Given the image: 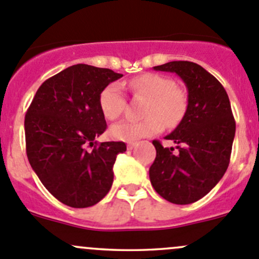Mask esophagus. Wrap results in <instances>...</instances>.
<instances>
[{"label":"esophagus","instance_id":"obj_1","mask_svg":"<svg viewBox=\"0 0 259 259\" xmlns=\"http://www.w3.org/2000/svg\"><path fill=\"white\" fill-rule=\"evenodd\" d=\"M135 146H137V143H129V144H127V149H129V150H133Z\"/></svg>","mask_w":259,"mask_h":259}]
</instances>
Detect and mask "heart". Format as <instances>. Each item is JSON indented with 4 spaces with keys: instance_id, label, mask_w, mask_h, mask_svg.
<instances>
[{
    "instance_id": "b5f03b06",
    "label": "heart",
    "mask_w": 259,
    "mask_h": 259,
    "mask_svg": "<svg viewBox=\"0 0 259 259\" xmlns=\"http://www.w3.org/2000/svg\"><path fill=\"white\" fill-rule=\"evenodd\" d=\"M133 95L146 99L143 111L144 120H122L111 126V135L117 140L134 143L143 138L156 135L165 126H176L187 111V95L174 85L168 76L154 72L139 75L127 82ZM101 113L109 120H115L126 106V98L120 83H109L99 98Z\"/></svg>"
}]
</instances>
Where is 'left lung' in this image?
I'll return each instance as SVG.
<instances>
[{
	"label": "left lung",
	"mask_w": 259,
	"mask_h": 259,
	"mask_svg": "<svg viewBox=\"0 0 259 259\" xmlns=\"http://www.w3.org/2000/svg\"><path fill=\"white\" fill-rule=\"evenodd\" d=\"M153 69L176 72L184 81L188 106L178 126L165 137L178 150L153 142L156 158L149 178L164 199L190 204L207 195L229 165L236 134L231 103L222 83L195 62L171 61Z\"/></svg>",
	"instance_id": "1"
}]
</instances>
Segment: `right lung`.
<instances>
[{"mask_svg":"<svg viewBox=\"0 0 259 259\" xmlns=\"http://www.w3.org/2000/svg\"><path fill=\"white\" fill-rule=\"evenodd\" d=\"M121 76L85 64L70 66L38 88L26 113L28 161L46 189L69 207H91L113 185L116 155L126 145H98L95 138L106 130L99 105L101 91Z\"/></svg>","mask_w":259,"mask_h":259,"instance_id":"1","label":"right lung"}]
</instances>
